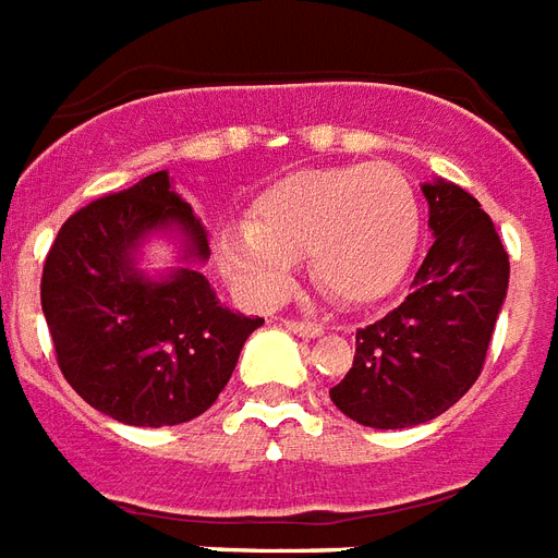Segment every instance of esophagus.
Segmentation results:
<instances>
[{
	"label": "esophagus",
	"mask_w": 558,
	"mask_h": 558,
	"mask_svg": "<svg viewBox=\"0 0 558 558\" xmlns=\"http://www.w3.org/2000/svg\"><path fill=\"white\" fill-rule=\"evenodd\" d=\"M283 325L298 336H307V339H316V336L325 333V327L318 325V322H310V318H287Z\"/></svg>",
	"instance_id": "1"
}]
</instances>
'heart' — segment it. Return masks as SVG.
<instances>
[{
	"mask_svg": "<svg viewBox=\"0 0 558 558\" xmlns=\"http://www.w3.org/2000/svg\"><path fill=\"white\" fill-rule=\"evenodd\" d=\"M421 210L410 178L392 163L292 172L263 190L248 222L216 236L225 280L257 307L292 289L295 260L327 298L363 307L389 295L418 245Z\"/></svg>",
	"mask_w": 558,
	"mask_h": 558,
	"instance_id": "b5f03b06",
	"label": "heart"
}]
</instances>
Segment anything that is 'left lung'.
<instances>
[{"label":"left lung","mask_w":558,"mask_h":558,"mask_svg":"<svg viewBox=\"0 0 558 558\" xmlns=\"http://www.w3.org/2000/svg\"><path fill=\"white\" fill-rule=\"evenodd\" d=\"M433 245L410 295L356 330L354 365L330 401L363 427L401 430L450 410L477 383L509 287V254L462 186L424 184Z\"/></svg>","instance_id":"left-lung-1"}]
</instances>
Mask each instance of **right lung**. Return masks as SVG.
Listing matches in <instances>:
<instances>
[{
  "label": "right lung",
  "mask_w": 558,
  "mask_h": 558,
  "mask_svg": "<svg viewBox=\"0 0 558 558\" xmlns=\"http://www.w3.org/2000/svg\"><path fill=\"white\" fill-rule=\"evenodd\" d=\"M178 225L184 260H207V233L166 172L72 213L46 254L40 304L61 374L93 410L131 427H172L210 410L263 318L222 307L207 278L137 269L143 236Z\"/></svg>",
  "instance_id": "add662e5"
}]
</instances>
